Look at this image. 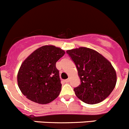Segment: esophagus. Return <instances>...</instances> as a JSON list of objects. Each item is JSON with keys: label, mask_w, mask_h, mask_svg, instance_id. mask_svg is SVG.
Here are the masks:
<instances>
[{"label": "esophagus", "mask_w": 129, "mask_h": 129, "mask_svg": "<svg viewBox=\"0 0 129 129\" xmlns=\"http://www.w3.org/2000/svg\"><path fill=\"white\" fill-rule=\"evenodd\" d=\"M64 82L65 83H69V79H66V80H64Z\"/></svg>", "instance_id": "obj_1"}]
</instances>
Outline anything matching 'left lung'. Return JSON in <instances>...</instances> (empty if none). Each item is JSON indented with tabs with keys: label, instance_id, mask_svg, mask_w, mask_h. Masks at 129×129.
Returning <instances> with one entry per match:
<instances>
[{
	"label": "left lung",
	"instance_id": "left-lung-1",
	"mask_svg": "<svg viewBox=\"0 0 129 129\" xmlns=\"http://www.w3.org/2000/svg\"><path fill=\"white\" fill-rule=\"evenodd\" d=\"M78 69L81 83L74 90L76 95L88 104L99 103L115 88L116 73L111 62L97 51L86 47L67 50Z\"/></svg>",
	"mask_w": 129,
	"mask_h": 129
}]
</instances>
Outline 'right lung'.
Instances as JSON below:
<instances>
[{"mask_svg":"<svg viewBox=\"0 0 129 129\" xmlns=\"http://www.w3.org/2000/svg\"><path fill=\"white\" fill-rule=\"evenodd\" d=\"M64 54L61 48L45 45L37 48L23 62L18 73V85L28 99L46 104L59 95L62 85L56 62Z\"/></svg>","mask_w":129,"mask_h":129,"instance_id":"right-lung-1","label":"right lung"}]
</instances>
